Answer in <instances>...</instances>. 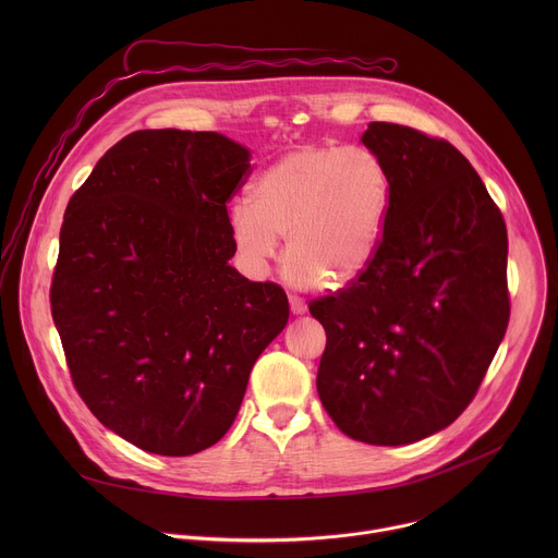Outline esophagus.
Listing matches in <instances>:
<instances>
[{
	"label": "esophagus",
	"mask_w": 558,
	"mask_h": 558,
	"mask_svg": "<svg viewBox=\"0 0 558 558\" xmlns=\"http://www.w3.org/2000/svg\"><path fill=\"white\" fill-rule=\"evenodd\" d=\"M289 306H291V313H293V315H302V313L306 311L304 300H302L300 295H295V293H289Z\"/></svg>",
	"instance_id": "esophagus-1"
}]
</instances>
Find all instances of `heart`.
<instances>
[{"label":"heart","instance_id":"b5f03b06","mask_svg":"<svg viewBox=\"0 0 558 558\" xmlns=\"http://www.w3.org/2000/svg\"><path fill=\"white\" fill-rule=\"evenodd\" d=\"M390 198L381 158L364 145L308 143L287 151L229 214L231 238L263 274L287 235L295 282L338 287L373 258Z\"/></svg>","mask_w":558,"mask_h":558}]
</instances>
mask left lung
I'll list each match as a JSON object with an SVG mask.
<instances>
[{
    "label": "left lung",
    "mask_w": 558,
    "mask_h": 558,
    "mask_svg": "<svg viewBox=\"0 0 558 558\" xmlns=\"http://www.w3.org/2000/svg\"><path fill=\"white\" fill-rule=\"evenodd\" d=\"M362 143L390 198L368 265L308 302L327 331L317 395L347 437L402 446L450 426L486 377L510 317L508 233L446 138L373 121Z\"/></svg>",
    "instance_id": "8db88e82"
}]
</instances>
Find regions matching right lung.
Returning <instances> with one entry per match:
<instances>
[{
    "label": "right lung",
    "instance_id": "right-lung-1",
    "mask_svg": "<svg viewBox=\"0 0 558 558\" xmlns=\"http://www.w3.org/2000/svg\"><path fill=\"white\" fill-rule=\"evenodd\" d=\"M250 174V149L218 132L138 130L63 214L50 311L65 364L90 413L141 450L214 446L289 320L280 284L229 265L227 203Z\"/></svg>",
    "mask_w": 558,
    "mask_h": 558
}]
</instances>
